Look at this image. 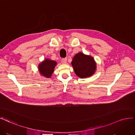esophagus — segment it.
Masks as SVG:
<instances>
[{"mask_svg": "<svg viewBox=\"0 0 135 135\" xmlns=\"http://www.w3.org/2000/svg\"><path fill=\"white\" fill-rule=\"evenodd\" d=\"M62 64H66L67 63V59L66 58H63L62 59Z\"/></svg>", "mask_w": 135, "mask_h": 135, "instance_id": "1", "label": "esophagus"}]
</instances>
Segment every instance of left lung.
<instances>
[{
	"instance_id": "8db88e82",
	"label": "left lung",
	"mask_w": 135,
	"mask_h": 135,
	"mask_svg": "<svg viewBox=\"0 0 135 135\" xmlns=\"http://www.w3.org/2000/svg\"><path fill=\"white\" fill-rule=\"evenodd\" d=\"M71 64L76 75L81 79L92 76L97 70V63L93 56L82 52L74 56Z\"/></svg>"
}]
</instances>
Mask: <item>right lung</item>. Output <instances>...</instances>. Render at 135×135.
<instances>
[{
	"label": "right lung",
	"instance_id": "add662e5",
	"mask_svg": "<svg viewBox=\"0 0 135 135\" xmlns=\"http://www.w3.org/2000/svg\"><path fill=\"white\" fill-rule=\"evenodd\" d=\"M57 64L54 60L46 58L38 65V70L40 75L46 79L51 78L54 71V68Z\"/></svg>",
	"mask_w": 135,
	"mask_h": 135
}]
</instances>
